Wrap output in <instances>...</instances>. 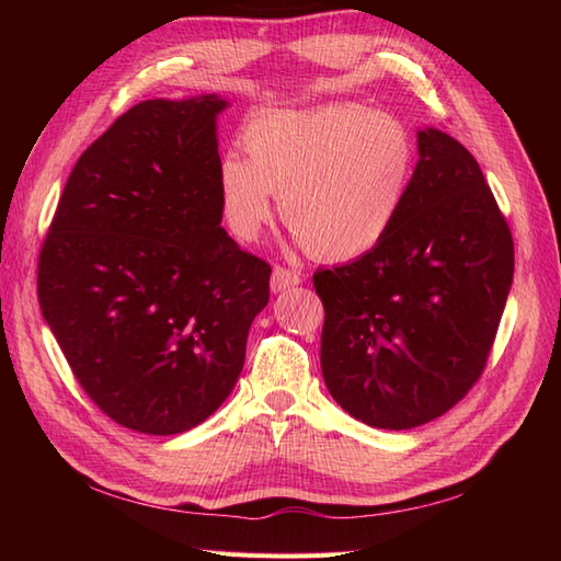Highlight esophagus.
<instances>
[{
    "label": "esophagus",
    "mask_w": 561,
    "mask_h": 561,
    "mask_svg": "<svg viewBox=\"0 0 561 561\" xmlns=\"http://www.w3.org/2000/svg\"><path fill=\"white\" fill-rule=\"evenodd\" d=\"M299 284H301V274L299 272H291L287 267H274L272 282H270V289L274 294H282V291H287V289H294V287H299Z\"/></svg>",
    "instance_id": "1"
}]
</instances>
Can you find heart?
<instances>
[{"instance_id":"1","label":"heart","mask_w":561,"mask_h":561,"mask_svg":"<svg viewBox=\"0 0 561 561\" xmlns=\"http://www.w3.org/2000/svg\"><path fill=\"white\" fill-rule=\"evenodd\" d=\"M243 149L219 159L224 221L253 243L282 217L311 253L352 260L374 250L408 199L416 149L398 117L364 105L267 111L243 129Z\"/></svg>"}]
</instances>
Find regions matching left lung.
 Here are the masks:
<instances>
[{
  "mask_svg": "<svg viewBox=\"0 0 561 561\" xmlns=\"http://www.w3.org/2000/svg\"><path fill=\"white\" fill-rule=\"evenodd\" d=\"M416 153L390 233L313 274L330 396L396 432L436 420L472 388L514 282V241L480 163L436 127L416 129Z\"/></svg>",
  "mask_w": 561,
  "mask_h": 561,
  "instance_id": "obj_1",
  "label": "left lung"
}]
</instances>
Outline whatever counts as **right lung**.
<instances>
[{
	"instance_id": "obj_1",
	"label": "right lung",
	"mask_w": 561,
	"mask_h": 561,
	"mask_svg": "<svg viewBox=\"0 0 561 561\" xmlns=\"http://www.w3.org/2000/svg\"><path fill=\"white\" fill-rule=\"evenodd\" d=\"M217 93L141 101L81 153L41 250L38 301L81 388L171 436L221 408L270 265L221 229Z\"/></svg>"
}]
</instances>
